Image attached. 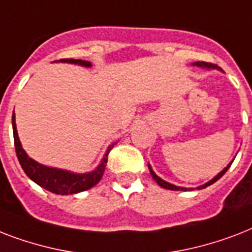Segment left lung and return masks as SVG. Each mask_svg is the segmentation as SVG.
Masks as SVG:
<instances>
[{
  "label": "left lung",
  "instance_id": "1",
  "mask_svg": "<svg viewBox=\"0 0 252 252\" xmlns=\"http://www.w3.org/2000/svg\"><path fill=\"white\" fill-rule=\"evenodd\" d=\"M193 65H196V66H200V68H207V69H219V68H217V65L211 64V63H205V61H197V63H195V64H193ZM231 163H233V162H230V163H229V165H227L226 167L223 168L222 171L220 172L219 175H216L215 178H213V179H212V180H209V182H208V183L203 184V186H199V187H197V189H203V188L208 187V186H211V184H213V183H215V182H217V180H219L220 178H221V176H222L223 174H225V172L227 171V168L230 167ZM148 167H149L150 175L153 176V179L156 180V182H157V183L159 184V186H161L162 188H166V189H171V191H188V189H189V188L178 187V186H174V184H171V183H167V182H165V180H163V179H161V178H159V176L156 175V172H154L153 170H152V167H150V165H148ZM191 189H192V188H191Z\"/></svg>",
  "mask_w": 252,
  "mask_h": 252
}]
</instances>
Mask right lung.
<instances>
[{
  "label": "right lung",
  "mask_w": 252,
  "mask_h": 252,
  "mask_svg": "<svg viewBox=\"0 0 252 252\" xmlns=\"http://www.w3.org/2000/svg\"><path fill=\"white\" fill-rule=\"evenodd\" d=\"M61 63H69V64H78L86 68H90V61L85 60H74V59H63ZM13 134H14V145H15V152H17L18 161L21 163L23 171L30 179L33 180L35 183L39 184L40 187L45 188L47 191L57 193V195H73L78 192L86 191L94 187L99 180L102 179L103 172L106 168L107 158L110 150L114 148L116 142L108 146L104 157L98 167L94 171L86 172V174H74V172L61 170V168L48 167V166L40 165L36 161H33L32 158L27 156L23 148L21 145L19 137H18L17 126H15V116L13 112Z\"/></svg>",
  "instance_id": "1"
}]
</instances>
